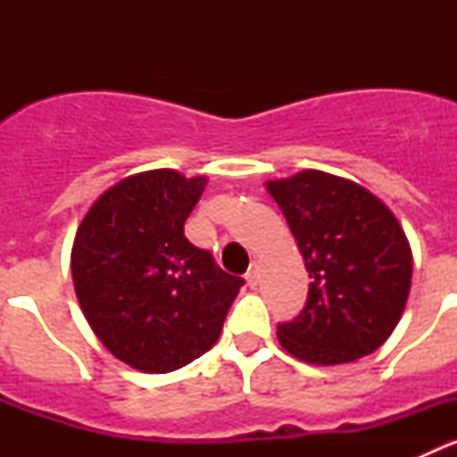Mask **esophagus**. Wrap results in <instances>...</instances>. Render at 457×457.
Segmentation results:
<instances>
[{"mask_svg":"<svg viewBox=\"0 0 457 457\" xmlns=\"http://www.w3.org/2000/svg\"><path fill=\"white\" fill-rule=\"evenodd\" d=\"M245 278H247L249 288H256L258 286V265H252V268H249V272L245 274Z\"/></svg>","mask_w":457,"mask_h":457,"instance_id":"34e87169","label":"esophagus"}]
</instances>
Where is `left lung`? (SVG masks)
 Listing matches in <instances>:
<instances>
[{
    "label": "left lung",
    "instance_id": "8db88e82",
    "mask_svg": "<svg viewBox=\"0 0 457 457\" xmlns=\"http://www.w3.org/2000/svg\"><path fill=\"white\" fill-rule=\"evenodd\" d=\"M309 272V297L278 343L318 366L348 364L378 350L401 320L411 249L382 201L341 176L306 169L270 180Z\"/></svg>",
    "mask_w": 457,
    "mask_h": 457
}]
</instances>
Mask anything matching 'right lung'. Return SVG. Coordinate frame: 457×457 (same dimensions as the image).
Instances as JSON below:
<instances>
[{"mask_svg":"<svg viewBox=\"0 0 457 457\" xmlns=\"http://www.w3.org/2000/svg\"><path fill=\"white\" fill-rule=\"evenodd\" d=\"M205 176H128L100 194L75 233L72 284L104 348L144 373H171L217 343L240 277L185 237Z\"/></svg>","mask_w":457,"mask_h":457,"instance_id":"add662e5","label":"right lung"}]
</instances>
